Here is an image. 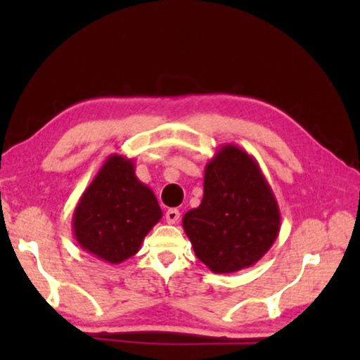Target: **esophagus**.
<instances>
[{
  "label": "esophagus",
  "instance_id": "1",
  "mask_svg": "<svg viewBox=\"0 0 360 360\" xmlns=\"http://www.w3.org/2000/svg\"><path fill=\"white\" fill-rule=\"evenodd\" d=\"M179 217H181V212L178 210H168L165 214V219L168 224H176L179 221Z\"/></svg>",
  "mask_w": 360,
  "mask_h": 360
}]
</instances>
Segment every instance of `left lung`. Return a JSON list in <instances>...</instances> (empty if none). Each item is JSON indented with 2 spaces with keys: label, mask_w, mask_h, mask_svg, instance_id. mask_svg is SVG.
<instances>
[{
  "label": "left lung",
  "mask_w": 360,
  "mask_h": 360,
  "mask_svg": "<svg viewBox=\"0 0 360 360\" xmlns=\"http://www.w3.org/2000/svg\"><path fill=\"white\" fill-rule=\"evenodd\" d=\"M182 227L193 252L212 273L249 268L276 241L281 212L257 160L236 144H224L205 167L203 198Z\"/></svg>",
  "instance_id": "left-lung-1"
}]
</instances>
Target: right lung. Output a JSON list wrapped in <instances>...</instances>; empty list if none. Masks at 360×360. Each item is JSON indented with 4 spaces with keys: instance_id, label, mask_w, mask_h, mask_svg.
<instances>
[{
    "instance_id": "right-lung-1",
    "label": "right lung",
    "mask_w": 360,
    "mask_h": 360,
    "mask_svg": "<svg viewBox=\"0 0 360 360\" xmlns=\"http://www.w3.org/2000/svg\"><path fill=\"white\" fill-rule=\"evenodd\" d=\"M163 212L152 188L135 174V162L106 158L72 212V235L85 252L108 264L135 255Z\"/></svg>"
}]
</instances>
